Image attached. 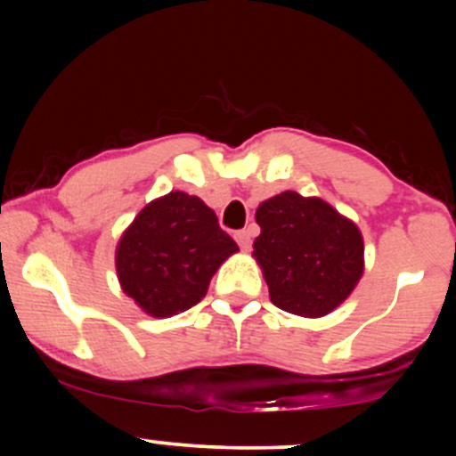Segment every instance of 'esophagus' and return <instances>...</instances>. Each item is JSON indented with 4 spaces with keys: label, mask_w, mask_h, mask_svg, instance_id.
I'll return each mask as SVG.
<instances>
[{
    "label": "esophagus",
    "mask_w": 456,
    "mask_h": 456,
    "mask_svg": "<svg viewBox=\"0 0 456 456\" xmlns=\"http://www.w3.org/2000/svg\"><path fill=\"white\" fill-rule=\"evenodd\" d=\"M235 240H238L240 248L248 250L250 242H253V233H250V229H240V232H235Z\"/></svg>",
    "instance_id": "esophagus-1"
}]
</instances>
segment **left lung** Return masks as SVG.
Returning <instances> with one entry per match:
<instances>
[{
  "mask_svg": "<svg viewBox=\"0 0 456 456\" xmlns=\"http://www.w3.org/2000/svg\"><path fill=\"white\" fill-rule=\"evenodd\" d=\"M257 257L270 300L287 313L323 317L354 291L364 270L358 227L317 197L281 192L257 208Z\"/></svg>",
  "mask_w": 456,
  "mask_h": 456,
  "instance_id": "left-lung-1",
  "label": "left lung"
}]
</instances>
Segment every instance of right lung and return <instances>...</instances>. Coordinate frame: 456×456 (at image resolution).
<instances>
[{"mask_svg":"<svg viewBox=\"0 0 456 456\" xmlns=\"http://www.w3.org/2000/svg\"><path fill=\"white\" fill-rule=\"evenodd\" d=\"M238 244L199 197L182 191L145 206L124 232L115 265L122 289L151 317L184 313L208 294Z\"/></svg>","mask_w":456,"mask_h":456,"instance_id":"obj_1","label":"right lung"}]
</instances>
